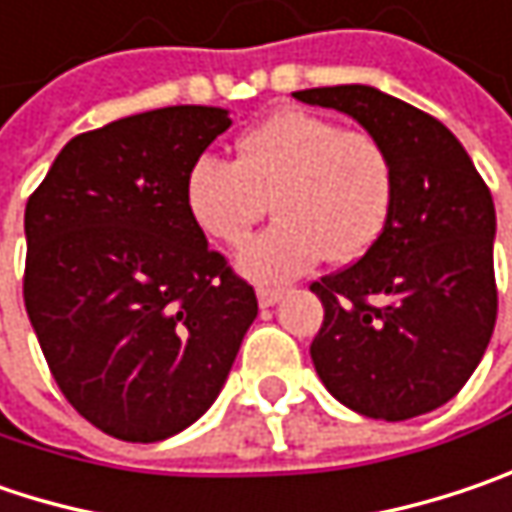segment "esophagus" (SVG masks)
Here are the masks:
<instances>
[{"mask_svg":"<svg viewBox=\"0 0 512 512\" xmlns=\"http://www.w3.org/2000/svg\"><path fill=\"white\" fill-rule=\"evenodd\" d=\"M284 298V289L278 286H257V304L260 307H275Z\"/></svg>","mask_w":512,"mask_h":512,"instance_id":"34e87169","label":"esophagus"}]
</instances>
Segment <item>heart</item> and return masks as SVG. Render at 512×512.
<instances>
[{
    "instance_id": "obj_1",
    "label": "heart",
    "mask_w": 512,
    "mask_h": 512,
    "mask_svg": "<svg viewBox=\"0 0 512 512\" xmlns=\"http://www.w3.org/2000/svg\"><path fill=\"white\" fill-rule=\"evenodd\" d=\"M269 199L278 220L240 246L237 266L286 281L324 255L350 263L374 246L394 205V165L371 133L286 109L237 141V162L202 153L185 179L194 223L223 243H240Z\"/></svg>"
}]
</instances>
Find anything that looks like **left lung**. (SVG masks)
I'll use <instances>...</instances> for the list:
<instances>
[{
    "mask_svg": "<svg viewBox=\"0 0 512 512\" xmlns=\"http://www.w3.org/2000/svg\"><path fill=\"white\" fill-rule=\"evenodd\" d=\"M295 98L359 121L394 165L379 240L310 286L324 307L313 365L324 388L365 417L397 423L435 411L464 388L496 327L490 188L437 118L374 86Z\"/></svg>",
    "mask_w": 512,
    "mask_h": 512,
    "instance_id": "obj_1",
    "label": "left lung"
}]
</instances>
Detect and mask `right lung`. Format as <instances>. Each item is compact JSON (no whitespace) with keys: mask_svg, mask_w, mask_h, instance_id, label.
<instances>
[{"mask_svg":"<svg viewBox=\"0 0 512 512\" xmlns=\"http://www.w3.org/2000/svg\"><path fill=\"white\" fill-rule=\"evenodd\" d=\"M231 127L165 106L75 136L25 205V310L63 397L92 426L156 443L196 423L257 316L208 249L185 179Z\"/></svg>","mask_w":512,"mask_h":512,"instance_id":"add662e5","label":"right lung"}]
</instances>
